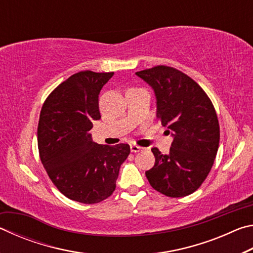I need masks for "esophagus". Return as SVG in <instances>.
<instances>
[{
	"label": "esophagus",
	"mask_w": 253,
	"mask_h": 253,
	"mask_svg": "<svg viewBox=\"0 0 253 253\" xmlns=\"http://www.w3.org/2000/svg\"><path fill=\"white\" fill-rule=\"evenodd\" d=\"M142 147H140V146H137V145H134V144H132V145H130V151H131V153H137V152H140V151H142Z\"/></svg>",
	"instance_id": "34e87169"
}]
</instances>
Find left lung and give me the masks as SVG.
Wrapping results in <instances>:
<instances>
[{"label": "left lung", "mask_w": 253, "mask_h": 253, "mask_svg": "<svg viewBox=\"0 0 253 253\" xmlns=\"http://www.w3.org/2000/svg\"><path fill=\"white\" fill-rule=\"evenodd\" d=\"M156 96V117L173 136L169 154L152 148L155 164L146 177L154 190L169 198L190 195L212 169L220 126L212 101L195 81L175 68L157 66L136 72Z\"/></svg>", "instance_id": "obj_1"}]
</instances>
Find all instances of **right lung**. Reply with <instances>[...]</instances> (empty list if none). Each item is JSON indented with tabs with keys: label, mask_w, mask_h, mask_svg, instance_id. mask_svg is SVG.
<instances>
[{
	"label": "right lung",
	"mask_w": 253,
	"mask_h": 253,
	"mask_svg": "<svg viewBox=\"0 0 253 253\" xmlns=\"http://www.w3.org/2000/svg\"><path fill=\"white\" fill-rule=\"evenodd\" d=\"M114 72L80 71L60 84L42 106L38 147L52 183L68 199L99 203L116 188L119 169L130 153L128 144L92 142V122L99 121V93Z\"/></svg>",
	"instance_id": "obj_1"
}]
</instances>
